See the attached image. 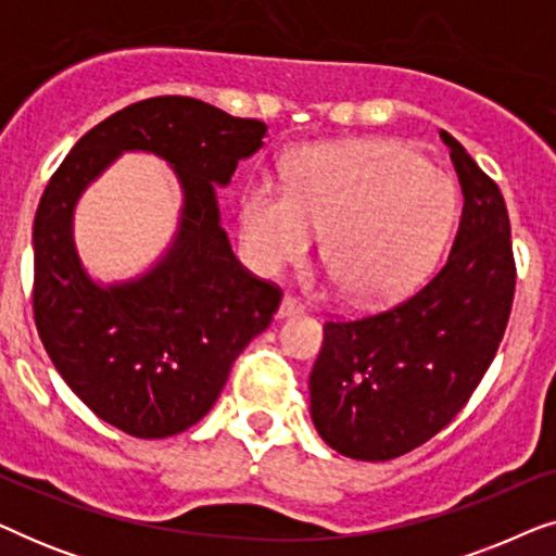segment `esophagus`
<instances>
[{"label":"esophagus","instance_id":"esophagus-1","mask_svg":"<svg viewBox=\"0 0 556 556\" xmlns=\"http://www.w3.org/2000/svg\"><path fill=\"white\" fill-rule=\"evenodd\" d=\"M306 308L299 299H293V295H286L283 301H280V308H278V316H293V314H301V311Z\"/></svg>","mask_w":556,"mask_h":556}]
</instances>
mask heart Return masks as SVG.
<instances>
[{"instance_id":"b5f03b06","label":"heart","mask_w":556,"mask_h":556,"mask_svg":"<svg viewBox=\"0 0 556 556\" xmlns=\"http://www.w3.org/2000/svg\"><path fill=\"white\" fill-rule=\"evenodd\" d=\"M458 215L445 172L394 141L308 151L286 187L250 181L240 200L242 245L255 270L276 276L303 261L314 233L346 295L387 299L413 286L443 250Z\"/></svg>"}]
</instances>
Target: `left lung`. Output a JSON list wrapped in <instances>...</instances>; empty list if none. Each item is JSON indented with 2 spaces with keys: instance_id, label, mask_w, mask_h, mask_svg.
I'll list each match as a JSON object with an SVG mask.
<instances>
[{
  "instance_id": "obj_1",
  "label": "left lung",
  "mask_w": 556,
  "mask_h": 556,
  "mask_svg": "<svg viewBox=\"0 0 556 556\" xmlns=\"http://www.w3.org/2000/svg\"><path fill=\"white\" fill-rule=\"evenodd\" d=\"M440 136L463 189L451 255L392 306L329 318L308 377L318 435L354 460L400 458L438 435L481 384L511 316L504 194L451 134Z\"/></svg>"
}]
</instances>
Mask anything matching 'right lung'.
I'll return each instance as SVG.
<instances>
[{"label": "right lung", "instance_id": "obj_1", "mask_svg": "<svg viewBox=\"0 0 556 556\" xmlns=\"http://www.w3.org/2000/svg\"><path fill=\"white\" fill-rule=\"evenodd\" d=\"M263 121L235 118L189 96L126 105L90 128L45 187L35 215L33 311L67 387L113 428L154 440L200 422L242 349L283 299L235 257L215 185L263 147ZM166 157L186 189L178 240L139 281L101 289L72 245V207L121 150Z\"/></svg>", "mask_w": 556, "mask_h": 556}]
</instances>
